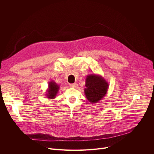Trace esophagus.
<instances>
[{
	"label": "esophagus",
	"instance_id": "esophagus-1",
	"mask_svg": "<svg viewBox=\"0 0 154 154\" xmlns=\"http://www.w3.org/2000/svg\"><path fill=\"white\" fill-rule=\"evenodd\" d=\"M69 86L71 88H76L78 86V85H77V83H72V84H70Z\"/></svg>",
	"mask_w": 154,
	"mask_h": 154
}]
</instances>
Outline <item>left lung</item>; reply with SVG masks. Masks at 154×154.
I'll list each match as a JSON object with an SVG mask.
<instances>
[{
    "mask_svg": "<svg viewBox=\"0 0 154 154\" xmlns=\"http://www.w3.org/2000/svg\"><path fill=\"white\" fill-rule=\"evenodd\" d=\"M84 89L85 95L90 102H99L106 94L109 87L108 83L100 75L90 74L86 76Z\"/></svg>",
    "mask_w": 154,
    "mask_h": 154,
    "instance_id": "8db88e82",
    "label": "left lung"
}]
</instances>
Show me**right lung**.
<instances>
[{"instance_id": "right-lung-1", "label": "right lung", "mask_w": 154, "mask_h": 154, "mask_svg": "<svg viewBox=\"0 0 154 154\" xmlns=\"http://www.w3.org/2000/svg\"><path fill=\"white\" fill-rule=\"evenodd\" d=\"M48 84V88L45 95L49 99H55L60 90V85L54 80L49 82Z\"/></svg>"}]
</instances>
